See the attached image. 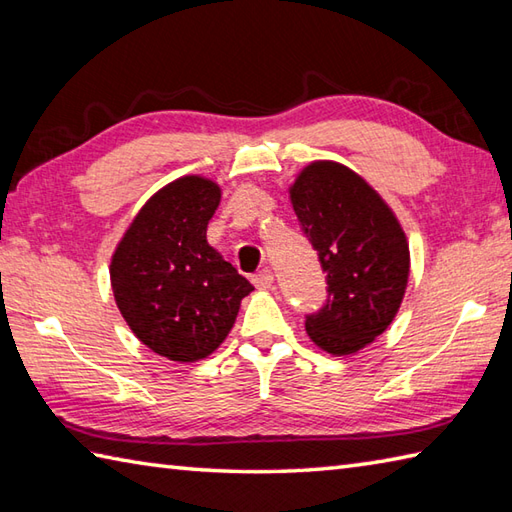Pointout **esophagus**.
<instances>
[{
    "label": "esophagus",
    "mask_w": 512,
    "mask_h": 512,
    "mask_svg": "<svg viewBox=\"0 0 512 512\" xmlns=\"http://www.w3.org/2000/svg\"><path fill=\"white\" fill-rule=\"evenodd\" d=\"M252 282H254L256 289H271V287H274V274H271L269 269H263V271H258V274L252 276Z\"/></svg>",
    "instance_id": "34e87169"
}]
</instances>
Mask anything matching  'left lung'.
Masks as SVG:
<instances>
[{"instance_id":"left-lung-1","label":"left lung","mask_w":512,"mask_h":512,"mask_svg":"<svg viewBox=\"0 0 512 512\" xmlns=\"http://www.w3.org/2000/svg\"><path fill=\"white\" fill-rule=\"evenodd\" d=\"M291 203L326 274V302L306 315V333L331 355H350L399 311L410 276L405 232L377 190L335 162L306 166Z\"/></svg>"}]
</instances>
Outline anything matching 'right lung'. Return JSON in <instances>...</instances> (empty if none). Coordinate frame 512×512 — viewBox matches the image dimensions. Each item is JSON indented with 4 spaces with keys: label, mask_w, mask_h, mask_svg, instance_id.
<instances>
[{
    "label": "right lung",
    "mask_w": 512,
    "mask_h": 512,
    "mask_svg": "<svg viewBox=\"0 0 512 512\" xmlns=\"http://www.w3.org/2000/svg\"><path fill=\"white\" fill-rule=\"evenodd\" d=\"M221 190L181 177L144 203L111 258L116 304L135 337L170 361H197L232 331L254 287L208 245Z\"/></svg>",
    "instance_id": "1"
}]
</instances>
